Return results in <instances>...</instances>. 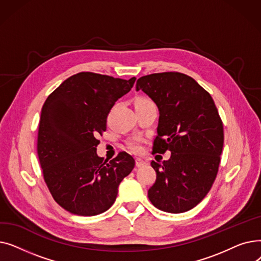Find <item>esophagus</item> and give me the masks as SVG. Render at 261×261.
Masks as SVG:
<instances>
[{"label": "esophagus", "mask_w": 261, "mask_h": 261, "mask_svg": "<svg viewBox=\"0 0 261 261\" xmlns=\"http://www.w3.org/2000/svg\"><path fill=\"white\" fill-rule=\"evenodd\" d=\"M135 164H136V167L141 168V167H144V166L147 165V162L144 161V160H142V159H136V160H135Z\"/></svg>", "instance_id": "1"}]
</instances>
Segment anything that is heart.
Instances as JSON below:
<instances>
[{"instance_id": "obj_1", "label": "heart", "mask_w": 261, "mask_h": 261, "mask_svg": "<svg viewBox=\"0 0 261 261\" xmlns=\"http://www.w3.org/2000/svg\"><path fill=\"white\" fill-rule=\"evenodd\" d=\"M143 102H149V100L145 99V98H140L136 100V103H143ZM128 146L133 152H136V153L141 152L142 148H143V139L134 138L128 142Z\"/></svg>"}]
</instances>
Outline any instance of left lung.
Wrapping results in <instances>:
<instances>
[{
    "label": "left lung",
    "mask_w": 261,
    "mask_h": 261,
    "mask_svg": "<svg viewBox=\"0 0 261 261\" xmlns=\"http://www.w3.org/2000/svg\"><path fill=\"white\" fill-rule=\"evenodd\" d=\"M142 90L159 109L152 153L170 159L151 162L155 183L148 198L163 212H187L205 198L217 176L223 148V125L208 92L185 74L158 73L141 77Z\"/></svg>",
    "instance_id": "obj_1"
}]
</instances>
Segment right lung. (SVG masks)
I'll return each instance as SVG.
<instances>
[{
  "mask_svg": "<svg viewBox=\"0 0 261 261\" xmlns=\"http://www.w3.org/2000/svg\"><path fill=\"white\" fill-rule=\"evenodd\" d=\"M135 79L78 73L64 80L41 110L40 165L54 200L71 214L95 216L108 211L120 182L134 168L135 161L127 152L103 162L96 152V136L106 131L110 110Z\"/></svg>",
  "mask_w": 261,
  "mask_h": 261,
  "instance_id": "1",
  "label": "right lung"
}]
</instances>
